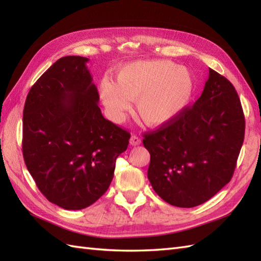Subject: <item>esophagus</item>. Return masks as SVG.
I'll use <instances>...</instances> for the list:
<instances>
[{
    "instance_id": "1",
    "label": "esophagus",
    "mask_w": 261,
    "mask_h": 261,
    "mask_svg": "<svg viewBox=\"0 0 261 261\" xmlns=\"http://www.w3.org/2000/svg\"><path fill=\"white\" fill-rule=\"evenodd\" d=\"M141 143V139L138 136H132L130 138V145L131 146H138Z\"/></svg>"
}]
</instances>
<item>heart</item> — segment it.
Instances as JSON below:
<instances>
[{"mask_svg":"<svg viewBox=\"0 0 261 261\" xmlns=\"http://www.w3.org/2000/svg\"><path fill=\"white\" fill-rule=\"evenodd\" d=\"M99 96L114 122H122L131 101H137L141 120L150 126L170 123L190 103L194 81L188 69L169 60L130 63L115 73V82L99 83Z\"/></svg>","mask_w":261,"mask_h":261,"instance_id":"heart-1","label":"heart"}]
</instances>
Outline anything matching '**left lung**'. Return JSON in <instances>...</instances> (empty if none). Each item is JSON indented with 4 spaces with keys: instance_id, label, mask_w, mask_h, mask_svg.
Listing matches in <instances>:
<instances>
[{
    "instance_id": "8db88e82",
    "label": "left lung",
    "mask_w": 261,
    "mask_h": 261,
    "mask_svg": "<svg viewBox=\"0 0 261 261\" xmlns=\"http://www.w3.org/2000/svg\"><path fill=\"white\" fill-rule=\"evenodd\" d=\"M245 114L234 86L208 70L202 95L171 121L143 135L149 181L178 207L205 203L233 176L245 139Z\"/></svg>"
}]
</instances>
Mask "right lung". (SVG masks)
<instances>
[{
    "mask_svg": "<svg viewBox=\"0 0 261 261\" xmlns=\"http://www.w3.org/2000/svg\"><path fill=\"white\" fill-rule=\"evenodd\" d=\"M87 62L58 59L33 84L23 109L27 168L48 201L65 210L85 208L108 191L130 139L102 115Z\"/></svg>",
    "mask_w": 261,
    "mask_h": 261,
    "instance_id": "add662e5",
    "label": "right lung"
}]
</instances>
